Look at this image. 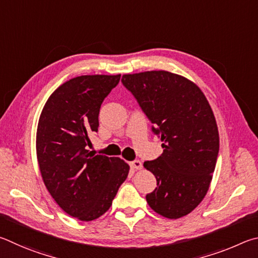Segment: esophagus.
<instances>
[{
    "label": "esophagus",
    "instance_id": "esophagus-1",
    "mask_svg": "<svg viewBox=\"0 0 258 258\" xmlns=\"http://www.w3.org/2000/svg\"><path fill=\"white\" fill-rule=\"evenodd\" d=\"M130 166H132V168H133V169H135V170H142V168H143V164H142V162H141V161L136 160V161L130 162Z\"/></svg>",
    "mask_w": 258,
    "mask_h": 258
}]
</instances>
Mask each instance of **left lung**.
I'll list each match as a JSON object with an SVG mask.
<instances>
[{"mask_svg":"<svg viewBox=\"0 0 258 258\" xmlns=\"http://www.w3.org/2000/svg\"><path fill=\"white\" fill-rule=\"evenodd\" d=\"M121 81L163 142L162 155L144 163L157 181L146 195L148 205L164 218H182L204 200L218 160L219 130L210 103L195 83L169 71L123 75Z\"/></svg>","mask_w":258,"mask_h":258,"instance_id":"1","label":"left lung"}]
</instances>
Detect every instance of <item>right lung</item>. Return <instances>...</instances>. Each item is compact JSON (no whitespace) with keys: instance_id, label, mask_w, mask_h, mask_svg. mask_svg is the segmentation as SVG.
I'll use <instances>...</instances> for the list:
<instances>
[{"instance_id":"1","label":"right lung","mask_w":258,"mask_h":258,"mask_svg":"<svg viewBox=\"0 0 258 258\" xmlns=\"http://www.w3.org/2000/svg\"><path fill=\"white\" fill-rule=\"evenodd\" d=\"M121 75L79 76L52 93L40 113L36 154L53 200L72 218L93 221L110 209L129 165L120 157L94 155L89 134L97 132L102 103Z\"/></svg>"}]
</instances>
